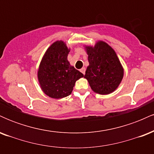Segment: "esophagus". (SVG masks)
I'll use <instances>...</instances> for the list:
<instances>
[{"instance_id":"1","label":"esophagus","mask_w":154,"mask_h":154,"mask_svg":"<svg viewBox=\"0 0 154 154\" xmlns=\"http://www.w3.org/2000/svg\"><path fill=\"white\" fill-rule=\"evenodd\" d=\"M80 72H82L83 75H85V68H82V69H81Z\"/></svg>"}]
</instances>
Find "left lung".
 <instances>
[{"label":"left lung","instance_id":"1","mask_svg":"<svg viewBox=\"0 0 154 154\" xmlns=\"http://www.w3.org/2000/svg\"><path fill=\"white\" fill-rule=\"evenodd\" d=\"M89 66L85 78L91 89L100 95H107L118 88L123 78L124 69L115 51L107 43L98 41L94 47L86 46Z\"/></svg>","mask_w":154,"mask_h":154}]
</instances>
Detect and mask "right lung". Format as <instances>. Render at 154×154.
<instances>
[{"instance_id":"add662e5","label":"right lung","mask_w":154,"mask_h":154,"mask_svg":"<svg viewBox=\"0 0 154 154\" xmlns=\"http://www.w3.org/2000/svg\"><path fill=\"white\" fill-rule=\"evenodd\" d=\"M69 49L63 41L55 42L48 48L40 62L38 78L41 89L48 96L62 98L72 93L75 82L83 74L67 60Z\"/></svg>"}]
</instances>
